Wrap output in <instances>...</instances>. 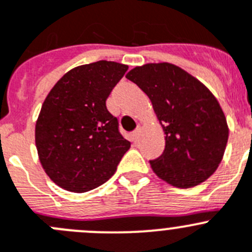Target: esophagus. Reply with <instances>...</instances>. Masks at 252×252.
Here are the masks:
<instances>
[{"mask_svg":"<svg viewBox=\"0 0 252 252\" xmlns=\"http://www.w3.org/2000/svg\"><path fill=\"white\" fill-rule=\"evenodd\" d=\"M138 133H140V130H138V128H137V130H135V131H133L132 133H131V137H132V141H133V142H136V141H137V138H138Z\"/></svg>","mask_w":252,"mask_h":252,"instance_id":"esophagus-1","label":"esophagus"}]
</instances>
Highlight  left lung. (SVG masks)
Wrapping results in <instances>:
<instances>
[{
  "label": "left lung",
  "instance_id": "1",
  "mask_svg": "<svg viewBox=\"0 0 252 252\" xmlns=\"http://www.w3.org/2000/svg\"><path fill=\"white\" fill-rule=\"evenodd\" d=\"M126 78L149 96L165 132L162 155L150 160L155 174L180 189L211 176L228 138L225 115L214 94L171 63L144 64Z\"/></svg>",
  "mask_w": 252,
  "mask_h": 252
}]
</instances>
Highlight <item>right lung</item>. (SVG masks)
Returning <instances> with one entry per match:
<instances>
[{
	"label": "right lung",
	"instance_id": "add662e5",
	"mask_svg": "<svg viewBox=\"0 0 252 252\" xmlns=\"http://www.w3.org/2000/svg\"><path fill=\"white\" fill-rule=\"evenodd\" d=\"M127 66L97 61L68 71L47 94L36 122L42 167L60 188L94 190L116 171L131 146L106 100Z\"/></svg>",
	"mask_w": 252,
	"mask_h": 252
}]
</instances>
